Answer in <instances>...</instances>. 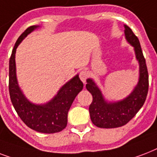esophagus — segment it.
<instances>
[{"label": "esophagus", "instance_id": "obj_1", "mask_svg": "<svg viewBox=\"0 0 157 157\" xmlns=\"http://www.w3.org/2000/svg\"><path fill=\"white\" fill-rule=\"evenodd\" d=\"M87 76H88V73H87V71H81L80 72V79L81 80V81L85 83L86 81V79H87Z\"/></svg>", "mask_w": 157, "mask_h": 157}]
</instances>
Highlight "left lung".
I'll return each instance as SVG.
<instances>
[{
    "label": "left lung",
    "mask_w": 157,
    "mask_h": 157,
    "mask_svg": "<svg viewBox=\"0 0 157 157\" xmlns=\"http://www.w3.org/2000/svg\"><path fill=\"white\" fill-rule=\"evenodd\" d=\"M124 36L127 41L134 46L139 63V82L133 92L123 100L107 103L94 81L87 79L86 89L93 96L89 107L90 115L93 124L99 128H117L127 124L143 107L148 92V72L139 39L127 25H124Z\"/></svg>",
    "instance_id": "1"
}]
</instances>
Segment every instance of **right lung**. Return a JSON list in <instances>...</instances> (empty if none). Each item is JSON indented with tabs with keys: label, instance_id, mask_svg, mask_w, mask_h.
Returning a JSON list of instances; mask_svg holds the SVG:
<instances>
[{
	"label": "right lung",
	"instance_id": "obj_1",
	"mask_svg": "<svg viewBox=\"0 0 157 157\" xmlns=\"http://www.w3.org/2000/svg\"><path fill=\"white\" fill-rule=\"evenodd\" d=\"M39 26H31L18 38L12 50L9 63V91L17 114L33 130L54 134L62 131L67 124V113L76 96L83 89L78 75L62 86L54 98L45 104L36 105L28 100L19 88L16 77V49L27 36Z\"/></svg>",
	"mask_w": 157,
	"mask_h": 157
}]
</instances>
